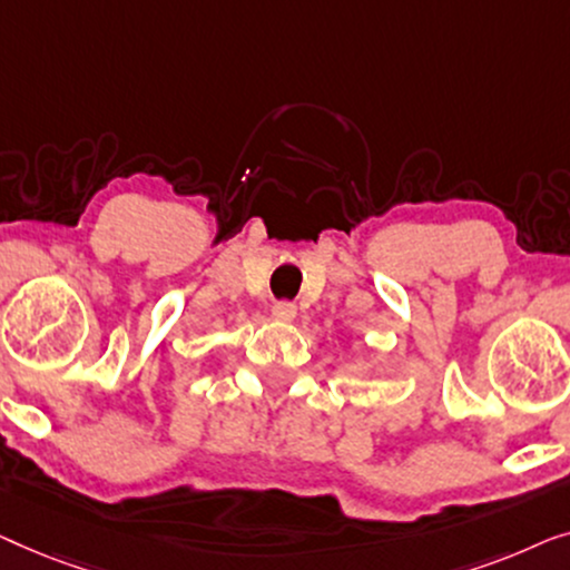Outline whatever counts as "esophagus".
Segmentation results:
<instances>
[{
    "instance_id": "obj_1",
    "label": "esophagus",
    "mask_w": 570,
    "mask_h": 570,
    "mask_svg": "<svg viewBox=\"0 0 570 570\" xmlns=\"http://www.w3.org/2000/svg\"><path fill=\"white\" fill-rule=\"evenodd\" d=\"M271 312H274V317L282 320V323H292V320L296 317V304L294 302H276Z\"/></svg>"
}]
</instances>
